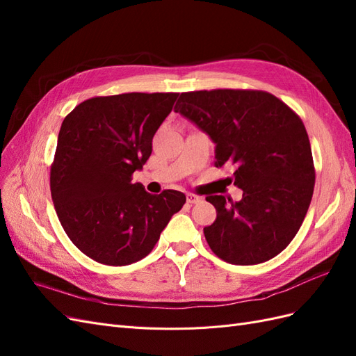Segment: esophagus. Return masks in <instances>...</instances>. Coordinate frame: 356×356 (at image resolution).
<instances>
[{
    "instance_id": "34e87169",
    "label": "esophagus",
    "mask_w": 356,
    "mask_h": 356,
    "mask_svg": "<svg viewBox=\"0 0 356 356\" xmlns=\"http://www.w3.org/2000/svg\"><path fill=\"white\" fill-rule=\"evenodd\" d=\"M197 202H200V197L196 196V195H191V193H188V195H187V203L195 204V203H197Z\"/></svg>"
}]
</instances>
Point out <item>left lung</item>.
Listing matches in <instances>:
<instances>
[{"mask_svg": "<svg viewBox=\"0 0 356 356\" xmlns=\"http://www.w3.org/2000/svg\"><path fill=\"white\" fill-rule=\"evenodd\" d=\"M175 113L215 144V166L234 169L243 195L208 196L217 220L203 229L224 261L260 264L284 251L303 222L314 195L315 169L306 127L276 96L261 90L181 93Z\"/></svg>", "mask_w": 356, "mask_h": 356, "instance_id": "8db88e82", "label": "left lung"}]
</instances>
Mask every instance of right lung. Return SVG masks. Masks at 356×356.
<instances>
[{
  "label": "right lung",
  "mask_w": 356,
  "mask_h": 356,
  "mask_svg": "<svg viewBox=\"0 0 356 356\" xmlns=\"http://www.w3.org/2000/svg\"><path fill=\"white\" fill-rule=\"evenodd\" d=\"M178 93H123L81 102L62 122L50 191L71 242L92 260L127 266L152 252L184 193L132 182Z\"/></svg>",
  "instance_id": "add662e5"
}]
</instances>
